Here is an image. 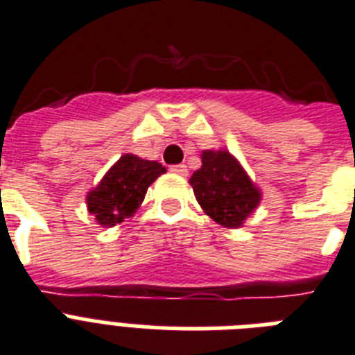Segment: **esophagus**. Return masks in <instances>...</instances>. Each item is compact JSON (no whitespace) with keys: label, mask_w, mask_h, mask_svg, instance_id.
<instances>
[{"label":"esophagus","mask_w":355,"mask_h":355,"mask_svg":"<svg viewBox=\"0 0 355 355\" xmlns=\"http://www.w3.org/2000/svg\"><path fill=\"white\" fill-rule=\"evenodd\" d=\"M171 173H175V175H180V177H187V168L184 166V164L171 166Z\"/></svg>","instance_id":"obj_1"}]
</instances>
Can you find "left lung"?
Instances as JSON below:
<instances>
[{"instance_id":"left-lung-1","label":"left lung","mask_w":355,"mask_h":355,"mask_svg":"<svg viewBox=\"0 0 355 355\" xmlns=\"http://www.w3.org/2000/svg\"><path fill=\"white\" fill-rule=\"evenodd\" d=\"M189 184L202 211L224 227H241L259 207L262 191L227 149H206Z\"/></svg>"}]
</instances>
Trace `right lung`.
I'll use <instances>...</instances> for the list:
<instances>
[{
	"label": "right lung",
	"instance_id": "obj_1",
	"mask_svg": "<svg viewBox=\"0 0 355 355\" xmlns=\"http://www.w3.org/2000/svg\"><path fill=\"white\" fill-rule=\"evenodd\" d=\"M166 173L157 160L125 153L112 164L102 180L85 197L89 213L102 227H112L132 217L142 206L148 187Z\"/></svg>",
	"mask_w": 355,
	"mask_h": 355
}]
</instances>
